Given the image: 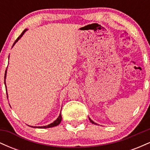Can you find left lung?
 Here are the masks:
<instances>
[{
	"instance_id": "8db88e82",
	"label": "left lung",
	"mask_w": 150,
	"mask_h": 150,
	"mask_svg": "<svg viewBox=\"0 0 150 150\" xmlns=\"http://www.w3.org/2000/svg\"><path fill=\"white\" fill-rule=\"evenodd\" d=\"M89 120H90V122H92V123H93V124H96V123H94V121H93V120H91V119H90V118H89Z\"/></svg>"
}]
</instances>
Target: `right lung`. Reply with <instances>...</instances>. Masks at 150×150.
<instances>
[{
    "instance_id": "add662e5",
    "label": "right lung",
    "mask_w": 150,
    "mask_h": 150,
    "mask_svg": "<svg viewBox=\"0 0 150 150\" xmlns=\"http://www.w3.org/2000/svg\"><path fill=\"white\" fill-rule=\"evenodd\" d=\"M27 30V29H25V30H24L23 32H22V33L21 34H20V35L19 36V37H18V39H17L16 40H15V42H14V44H13V46L15 45V43L18 42L19 39H20V38H21V37H22V35H23V34H25V32ZM6 73H5V79H6ZM4 83H6V82H4ZM6 89L7 90V89ZM7 97H8V95H7ZM61 120H62V116H61V113H60L59 116L58 117L57 119L55 120V121L53 122V123H51V124H49V125H46V126L38 127V128H51V127H55V126H56V125H58L60 124V123H61ZM30 127H31V126H30ZM32 127H33V126H32ZM33 128H37V127H33Z\"/></svg>"
}]
</instances>
